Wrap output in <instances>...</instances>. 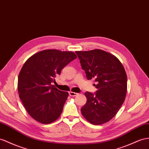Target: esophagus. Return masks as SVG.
<instances>
[{
	"label": "esophagus",
	"instance_id": "34e87169",
	"mask_svg": "<svg viewBox=\"0 0 149 149\" xmlns=\"http://www.w3.org/2000/svg\"><path fill=\"white\" fill-rule=\"evenodd\" d=\"M68 94H69V95L70 96H77L78 95V93H74V92H72V91H70L69 93H68Z\"/></svg>",
	"mask_w": 149,
	"mask_h": 149
}]
</instances>
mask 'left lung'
<instances>
[{
	"instance_id": "obj_1",
	"label": "left lung",
	"mask_w": 149,
	"mask_h": 149,
	"mask_svg": "<svg viewBox=\"0 0 149 149\" xmlns=\"http://www.w3.org/2000/svg\"><path fill=\"white\" fill-rule=\"evenodd\" d=\"M88 80L94 79L97 91L87 92L83 116L93 125H101L116 115L125 101L127 76L123 65L115 56L101 49L75 52Z\"/></svg>"
}]
</instances>
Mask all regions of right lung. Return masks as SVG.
<instances>
[{
  "instance_id": "right-lung-1",
  "label": "right lung",
  "mask_w": 149,
  "mask_h": 149,
  "mask_svg": "<svg viewBox=\"0 0 149 149\" xmlns=\"http://www.w3.org/2000/svg\"><path fill=\"white\" fill-rule=\"evenodd\" d=\"M76 58L72 52L46 49L26 60L19 74L17 89L25 109L33 119L48 124L60 117L68 93L58 90L52 83Z\"/></svg>"
}]
</instances>
